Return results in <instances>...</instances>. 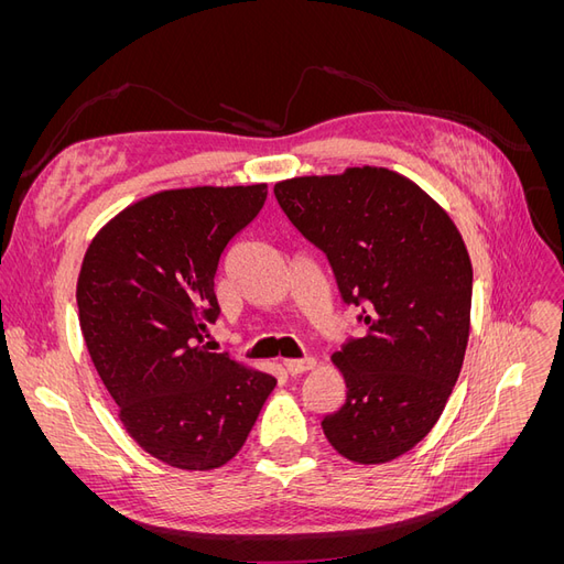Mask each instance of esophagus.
I'll list each match as a JSON object with an SVG mask.
<instances>
[{
	"label": "esophagus",
	"instance_id": "1",
	"mask_svg": "<svg viewBox=\"0 0 564 564\" xmlns=\"http://www.w3.org/2000/svg\"><path fill=\"white\" fill-rule=\"evenodd\" d=\"M315 367V360L313 357H301V360H284V369L292 373V377H299V373L308 371Z\"/></svg>",
	"mask_w": 564,
	"mask_h": 564
}]
</instances>
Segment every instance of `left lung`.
Wrapping results in <instances>:
<instances>
[{"label": "left lung", "mask_w": 564, "mask_h": 564, "mask_svg": "<svg viewBox=\"0 0 564 564\" xmlns=\"http://www.w3.org/2000/svg\"><path fill=\"white\" fill-rule=\"evenodd\" d=\"M294 228L332 265L362 336L334 355L346 402L322 419L332 447L383 464L431 433L458 379L470 332L473 268L464 240L416 183L381 166L275 185Z\"/></svg>", "instance_id": "left-lung-1"}]
</instances>
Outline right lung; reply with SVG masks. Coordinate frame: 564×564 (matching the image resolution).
<instances>
[{
  "mask_svg": "<svg viewBox=\"0 0 564 564\" xmlns=\"http://www.w3.org/2000/svg\"><path fill=\"white\" fill-rule=\"evenodd\" d=\"M265 197V183L150 195L117 214L84 256L77 311L91 362L127 433L169 466L228 464L278 383L202 346L220 315V256Z\"/></svg>",
  "mask_w": 564,
  "mask_h": 564,
  "instance_id": "add662e5",
  "label": "right lung"
}]
</instances>
